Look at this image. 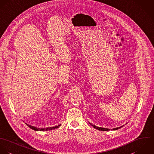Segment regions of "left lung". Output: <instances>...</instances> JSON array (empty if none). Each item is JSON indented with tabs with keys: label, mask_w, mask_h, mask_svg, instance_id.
<instances>
[{
	"label": "left lung",
	"mask_w": 154,
	"mask_h": 154,
	"mask_svg": "<svg viewBox=\"0 0 154 154\" xmlns=\"http://www.w3.org/2000/svg\"><path fill=\"white\" fill-rule=\"evenodd\" d=\"M89 123L92 126H93V128H95V129H97V130L101 131H109L111 130L110 129H108V128H101V127H98V126H95V125H92V123H91L90 122H89ZM123 126H120V127H118V128H114V129H111V130L116 131V130H117V129H119L121 128H122V127H123Z\"/></svg>",
	"instance_id": "left-lung-1"
}]
</instances>
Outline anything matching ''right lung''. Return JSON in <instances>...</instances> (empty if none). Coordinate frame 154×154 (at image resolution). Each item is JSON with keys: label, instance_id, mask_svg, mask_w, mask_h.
Here are the masks:
<instances>
[{"label": "right lung", "instance_id": "right-lung-1", "mask_svg": "<svg viewBox=\"0 0 154 154\" xmlns=\"http://www.w3.org/2000/svg\"><path fill=\"white\" fill-rule=\"evenodd\" d=\"M26 125H27V126L28 127H29L31 129L34 130V131H51V130H53V129H57L58 128H59L61 125H59L58 126H53V127H48V128H37V127H35V126H31V125H29L27 123H25Z\"/></svg>", "mask_w": 154, "mask_h": 154}]
</instances>
